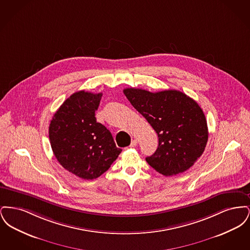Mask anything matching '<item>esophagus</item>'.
Segmentation results:
<instances>
[{
	"instance_id": "34e87169",
	"label": "esophagus",
	"mask_w": 250,
	"mask_h": 250,
	"mask_svg": "<svg viewBox=\"0 0 250 250\" xmlns=\"http://www.w3.org/2000/svg\"><path fill=\"white\" fill-rule=\"evenodd\" d=\"M137 144H138V141H137V140H133V141L131 142L130 145H129V146H130V147H136V146H137Z\"/></svg>"
}]
</instances>
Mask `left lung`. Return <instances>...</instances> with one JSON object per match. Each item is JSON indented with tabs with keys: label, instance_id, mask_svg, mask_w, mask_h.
Here are the masks:
<instances>
[{
	"label": "left lung",
	"instance_id": "1",
	"mask_svg": "<svg viewBox=\"0 0 250 250\" xmlns=\"http://www.w3.org/2000/svg\"><path fill=\"white\" fill-rule=\"evenodd\" d=\"M124 94L157 134L158 147L146 157L147 163L165 176L193 166L208 141L207 122L199 104L177 90L151 93L126 88Z\"/></svg>",
	"mask_w": 250,
	"mask_h": 250
}]
</instances>
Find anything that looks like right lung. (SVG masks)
<instances>
[{"label":"right lung","instance_id":"add662e5","mask_svg":"<svg viewBox=\"0 0 250 250\" xmlns=\"http://www.w3.org/2000/svg\"><path fill=\"white\" fill-rule=\"evenodd\" d=\"M102 94L79 91L70 95L50 121L48 137L53 154L66 170L84 180L107 171L117 159V148L105 125L96 122Z\"/></svg>","mask_w":250,"mask_h":250}]
</instances>
